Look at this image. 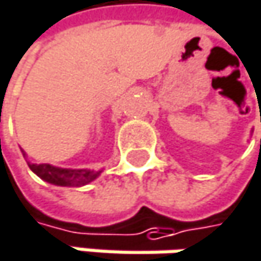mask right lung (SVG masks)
Wrapping results in <instances>:
<instances>
[{"mask_svg":"<svg viewBox=\"0 0 261 261\" xmlns=\"http://www.w3.org/2000/svg\"><path fill=\"white\" fill-rule=\"evenodd\" d=\"M25 156V153L22 151ZM29 164V168L42 180L58 185V187H82L94 180L100 171H91V170H70V168H59L53 167L50 164Z\"/></svg>","mask_w":261,"mask_h":261,"instance_id":"1","label":"right lung"}]
</instances>
